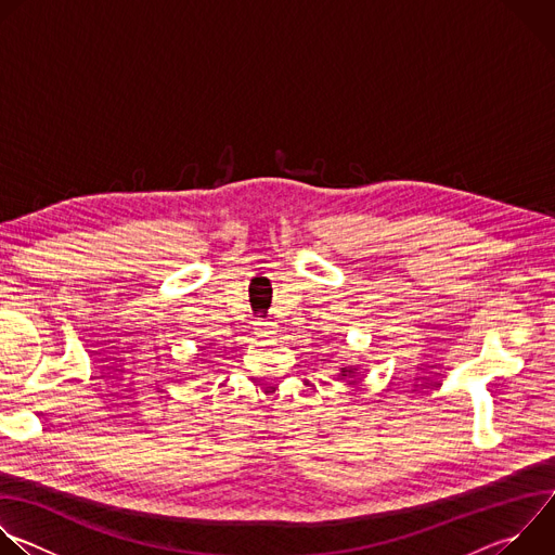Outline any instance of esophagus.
<instances>
[{
	"label": "esophagus",
	"mask_w": 555,
	"mask_h": 555,
	"mask_svg": "<svg viewBox=\"0 0 555 555\" xmlns=\"http://www.w3.org/2000/svg\"><path fill=\"white\" fill-rule=\"evenodd\" d=\"M255 334H257L259 338H270L274 332H272V325H270V323H257V325H255Z\"/></svg>",
	"instance_id": "obj_1"
}]
</instances>
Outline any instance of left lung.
Wrapping results in <instances>:
<instances>
[{"instance_id": "obj_1", "label": "left lung", "mask_w": 555, "mask_h": 555, "mask_svg": "<svg viewBox=\"0 0 555 555\" xmlns=\"http://www.w3.org/2000/svg\"><path fill=\"white\" fill-rule=\"evenodd\" d=\"M356 371H358V366H343L340 373H338V377H353ZM349 384H351V382H349Z\"/></svg>"}]
</instances>
